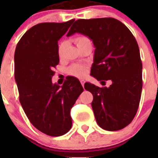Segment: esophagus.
Listing matches in <instances>:
<instances>
[{
	"label": "esophagus",
	"instance_id": "1",
	"mask_svg": "<svg viewBox=\"0 0 158 158\" xmlns=\"http://www.w3.org/2000/svg\"><path fill=\"white\" fill-rule=\"evenodd\" d=\"M81 83L82 86H84V85H85V80H81Z\"/></svg>",
	"mask_w": 158,
	"mask_h": 158
}]
</instances>
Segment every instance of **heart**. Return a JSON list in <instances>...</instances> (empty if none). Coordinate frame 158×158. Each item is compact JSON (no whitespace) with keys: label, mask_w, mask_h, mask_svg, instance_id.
Returning a JSON list of instances; mask_svg holds the SVG:
<instances>
[{"label":"heart","mask_w":158,"mask_h":158,"mask_svg":"<svg viewBox=\"0 0 158 158\" xmlns=\"http://www.w3.org/2000/svg\"><path fill=\"white\" fill-rule=\"evenodd\" d=\"M74 41L75 43H76L77 47H81V46L83 45V44H85V43L91 42V40H90V39H89V37H87V36L82 35L77 37L76 39H75ZM65 42H62V43H59V45H58V56H59L60 58H62V57L63 56L64 51H65ZM69 73L73 75V76L79 77L85 76L86 73L85 65L77 63L73 64V65H71L69 68Z\"/></svg>","instance_id":"b5f03b06"}]
</instances>
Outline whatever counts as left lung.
<instances>
[{
    "instance_id": "obj_1",
    "label": "left lung",
    "mask_w": 158,
    "mask_h": 158,
    "mask_svg": "<svg viewBox=\"0 0 158 158\" xmlns=\"http://www.w3.org/2000/svg\"><path fill=\"white\" fill-rule=\"evenodd\" d=\"M74 33L88 36L96 47L92 76L102 85L111 81L109 87L102 88L85 84L93 96L96 123L109 131L126 127L136 115L142 89V64L135 36L126 25L111 17L77 19L67 36Z\"/></svg>"
}]
</instances>
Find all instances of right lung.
<instances>
[{
	"mask_svg": "<svg viewBox=\"0 0 158 158\" xmlns=\"http://www.w3.org/2000/svg\"><path fill=\"white\" fill-rule=\"evenodd\" d=\"M73 21L38 23L25 32L15 51L19 102L32 125L53 137L70 130V110L84 91L79 80L73 77L62 86L51 81L54 68L59 63L58 40Z\"/></svg>",
	"mask_w": 158,
	"mask_h": 158,
	"instance_id": "obj_1",
	"label": "right lung"
}]
</instances>
